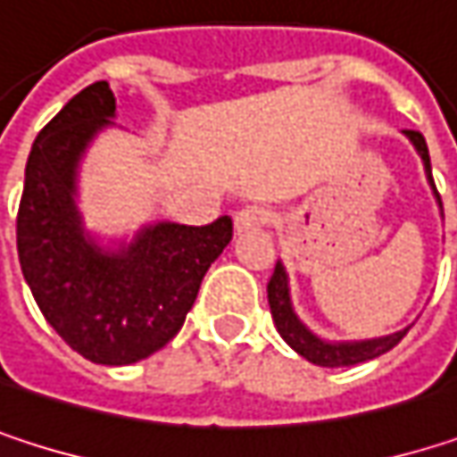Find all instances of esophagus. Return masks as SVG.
I'll return each mask as SVG.
<instances>
[{"label": "esophagus", "instance_id": "obj_1", "mask_svg": "<svg viewBox=\"0 0 457 457\" xmlns=\"http://www.w3.org/2000/svg\"><path fill=\"white\" fill-rule=\"evenodd\" d=\"M267 220H270V212H267L264 206H245V209L235 212L232 228H235V232H245V229H253L259 228V225H264Z\"/></svg>", "mask_w": 457, "mask_h": 457}]
</instances>
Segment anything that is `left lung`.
I'll return each instance as SVG.
<instances>
[{
    "instance_id": "left-lung-1",
    "label": "left lung",
    "mask_w": 457,
    "mask_h": 457,
    "mask_svg": "<svg viewBox=\"0 0 457 457\" xmlns=\"http://www.w3.org/2000/svg\"><path fill=\"white\" fill-rule=\"evenodd\" d=\"M405 137L411 139V145L415 147V153L420 155V163H423V174H426V182L431 187V195L439 206V217H442V201H439V193H436V185H434V177H431V158H428V147H426V139L420 132H412L405 129L403 132ZM267 302H270V312H272V322L280 333V338L296 352L302 354L304 360H310L312 365L320 368H349V365H360V362H368V360H376L381 354H386L389 349H395L403 336L411 330L403 328V330H395L389 336H376V338H357V341H333V338H322L318 336L304 320L299 318L296 307H294V299H291V278H288V270L286 264L278 259L275 264V272L267 283Z\"/></svg>"
}]
</instances>
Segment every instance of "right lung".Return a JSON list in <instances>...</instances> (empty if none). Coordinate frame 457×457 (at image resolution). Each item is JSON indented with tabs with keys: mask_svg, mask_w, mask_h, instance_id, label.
<instances>
[{
	"mask_svg": "<svg viewBox=\"0 0 457 457\" xmlns=\"http://www.w3.org/2000/svg\"><path fill=\"white\" fill-rule=\"evenodd\" d=\"M116 97L95 81L71 97L31 145L18 212L23 278L57 336L97 365H132L166 346L201 280L232 240L229 217L206 228L169 220L100 232L81 212V163L108 129Z\"/></svg>",
	"mask_w": 457,
	"mask_h": 457,
	"instance_id": "1",
	"label": "right lung"
}]
</instances>
